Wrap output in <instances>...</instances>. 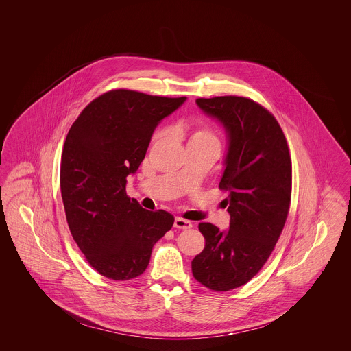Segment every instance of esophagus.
<instances>
[{
    "instance_id": "esophagus-1",
    "label": "esophagus",
    "mask_w": 351,
    "mask_h": 351,
    "mask_svg": "<svg viewBox=\"0 0 351 351\" xmlns=\"http://www.w3.org/2000/svg\"><path fill=\"white\" fill-rule=\"evenodd\" d=\"M173 226L176 229H191L192 228V222L184 219V218L176 217L175 218V222H173Z\"/></svg>"
}]
</instances>
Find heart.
Listing matches in <instances>:
<instances>
[{"label": "heart", "instance_id": "b5f03b06", "mask_svg": "<svg viewBox=\"0 0 351 351\" xmlns=\"http://www.w3.org/2000/svg\"><path fill=\"white\" fill-rule=\"evenodd\" d=\"M189 142H202V143H217L218 139L216 134L213 133V130L210 128H208L206 125H199L195 132L191 135Z\"/></svg>", "mask_w": 351, "mask_h": 351}]
</instances>
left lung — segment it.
Segmentation results:
<instances>
[{
  "mask_svg": "<svg viewBox=\"0 0 351 351\" xmlns=\"http://www.w3.org/2000/svg\"><path fill=\"white\" fill-rule=\"evenodd\" d=\"M228 135L219 189L228 191L229 229L199 225L205 247L192 261V274L209 289L222 292L251 280L274 250L288 216L292 163L283 130L258 102L238 96L197 99Z\"/></svg>",
  "mask_w": 351,
  "mask_h": 351,
  "instance_id": "left-lung-1",
  "label": "left lung"
}]
</instances>
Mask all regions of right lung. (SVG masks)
Masks as SVG:
<instances>
[{
  "instance_id": "obj_1",
  "label": "right lung",
  "mask_w": 351,
  "mask_h": 351,
  "mask_svg": "<svg viewBox=\"0 0 351 351\" xmlns=\"http://www.w3.org/2000/svg\"><path fill=\"white\" fill-rule=\"evenodd\" d=\"M185 100L110 90L85 106L68 132L60 165L68 226L88 263L108 279L143 274L154 245L173 225L166 210L130 199L126 178L145 159L159 122Z\"/></svg>"
}]
</instances>
